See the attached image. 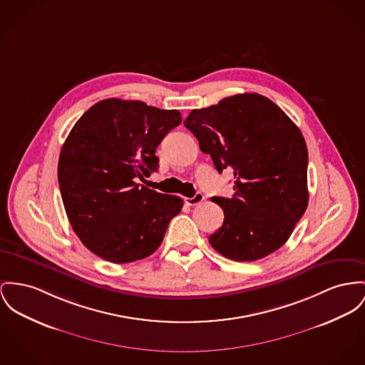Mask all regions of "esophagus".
I'll use <instances>...</instances> for the list:
<instances>
[{
  "label": "esophagus",
  "mask_w": 365,
  "mask_h": 365,
  "mask_svg": "<svg viewBox=\"0 0 365 365\" xmlns=\"http://www.w3.org/2000/svg\"><path fill=\"white\" fill-rule=\"evenodd\" d=\"M203 199H205V196H203L202 192H196L192 197H185V203H187L188 206H196V205L202 203Z\"/></svg>",
  "instance_id": "esophagus-1"
}]
</instances>
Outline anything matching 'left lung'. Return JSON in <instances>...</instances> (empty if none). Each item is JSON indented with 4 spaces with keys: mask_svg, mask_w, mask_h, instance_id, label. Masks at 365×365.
I'll return each mask as SVG.
<instances>
[{
    "mask_svg": "<svg viewBox=\"0 0 365 365\" xmlns=\"http://www.w3.org/2000/svg\"><path fill=\"white\" fill-rule=\"evenodd\" d=\"M184 125L219 173L234 171L232 197H212L224 222L210 245L235 262H255L279 249L309 205V153L299 127L256 93L194 109Z\"/></svg>",
    "mask_w": 365,
    "mask_h": 365,
    "instance_id": "left-lung-1",
    "label": "left lung"
}]
</instances>
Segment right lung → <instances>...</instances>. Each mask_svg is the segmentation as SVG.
<instances>
[{"label":"right lung","instance_id":"add662e5","mask_svg":"<svg viewBox=\"0 0 365 365\" xmlns=\"http://www.w3.org/2000/svg\"><path fill=\"white\" fill-rule=\"evenodd\" d=\"M180 123L178 110L108 98L74 124L61 149L58 181L71 225L94 255L124 264L160 246L182 199L135 181L159 168L156 148Z\"/></svg>","mask_w":365,"mask_h":365}]
</instances>
